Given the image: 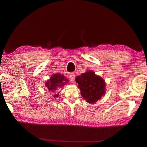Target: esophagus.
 <instances>
[{"mask_svg":"<svg viewBox=\"0 0 147 147\" xmlns=\"http://www.w3.org/2000/svg\"><path fill=\"white\" fill-rule=\"evenodd\" d=\"M69 78L72 82H74L75 81V75L74 74H71L69 75Z\"/></svg>","mask_w":147,"mask_h":147,"instance_id":"34e87169","label":"esophagus"}]
</instances>
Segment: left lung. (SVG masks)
Wrapping results in <instances>:
<instances>
[{"label":"left lung","mask_w":147,"mask_h":147,"mask_svg":"<svg viewBox=\"0 0 147 147\" xmlns=\"http://www.w3.org/2000/svg\"><path fill=\"white\" fill-rule=\"evenodd\" d=\"M82 96L88 103L96 104L105 93L106 83L104 79L91 70L82 74L75 78Z\"/></svg>","instance_id":"obj_1"}]
</instances>
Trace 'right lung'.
Returning <instances> with one entry per match:
<instances>
[{
  "label": "right lung",
  "instance_id": "add662e5",
  "mask_svg": "<svg viewBox=\"0 0 147 147\" xmlns=\"http://www.w3.org/2000/svg\"><path fill=\"white\" fill-rule=\"evenodd\" d=\"M69 80L65 77L64 75L61 74H55L52 75L50 79L45 82V86L48 89V91L53 93V97H58L59 94H57V91L59 89L63 88L66 84L69 83Z\"/></svg>",
  "mask_w": 147,
  "mask_h": 147
}]
</instances>
